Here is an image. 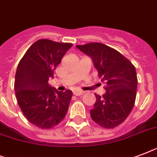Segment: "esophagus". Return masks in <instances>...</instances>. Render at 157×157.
<instances>
[{
  "mask_svg": "<svg viewBox=\"0 0 157 157\" xmlns=\"http://www.w3.org/2000/svg\"><path fill=\"white\" fill-rule=\"evenodd\" d=\"M85 94V92L83 91V90H74V91H73V94H74V95H76V96H80V95H81V94Z\"/></svg>",
  "mask_w": 157,
  "mask_h": 157,
  "instance_id": "obj_1",
  "label": "esophagus"
}]
</instances>
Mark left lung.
Here are the masks:
<instances>
[{
  "mask_svg": "<svg viewBox=\"0 0 157 157\" xmlns=\"http://www.w3.org/2000/svg\"><path fill=\"white\" fill-rule=\"evenodd\" d=\"M93 60L105 94H96L92 119L104 128H114L127 118L135 105L137 75L135 66L120 52L100 43L76 45Z\"/></svg>",
  "mask_w": 157,
  "mask_h": 157,
  "instance_id": "1",
  "label": "left lung"
}]
</instances>
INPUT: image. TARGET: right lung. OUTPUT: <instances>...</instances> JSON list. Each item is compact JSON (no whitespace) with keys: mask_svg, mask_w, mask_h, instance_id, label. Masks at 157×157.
Wrapping results in <instances>:
<instances>
[{"mask_svg":"<svg viewBox=\"0 0 157 157\" xmlns=\"http://www.w3.org/2000/svg\"><path fill=\"white\" fill-rule=\"evenodd\" d=\"M72 43L39 39L26 51L15 75L17 100L27 120L42 129H50L63 120L72 96L48 85Z\"/></svg>","mask_w":157,"mask_h":157,"instance_id":"right-lung-1","label":"right lung"}]
</instances>
